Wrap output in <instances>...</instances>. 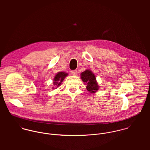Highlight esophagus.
Wrapping results in <instances>:
<instances>
[{"mask_svg": "<svg viewBox=\"0 0 150 150\" xmlns=\"http://www.w3.org/2000/svg\"><path fill=\"white\" fill-rule=\"evenodd\" d=\"M71 73L73 74V75H76L77 74V71L76 70H72L71 71Z\"/></svg>", "mask_w": 150, "mask_h": 150, "instance_id": "34e87169", "label": "esophagus"}]
</instances>
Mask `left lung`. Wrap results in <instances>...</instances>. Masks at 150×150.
Here are the masks:
<instances>
[{
	"label": "left lung",
	"mask_w": 150,
	"mask_h": 150,
	"mask_svg": "<svg viewBox=\"0 0 150 150\" xmlns=\"http://www.w3.org/2000/svg\"><path fill=\"white\" fill-rule=\"evenodd\" d=\"M81 78L86 85V89L91 93H95L99 89L96 77L93 73L89 70L81 73Z\"/></svg>",
	"instance_id": "1"
}]
</instances>
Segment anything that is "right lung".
Here are the masks:
<instances>
[{"label": "right lung", "mask_w": 150, "mask_h": 150, "mask_svg": "<svg viewBox=\"0 0 150 150\" xmlns=\"http://www.w3.org/2000/svg\"><path fill=\"white\" fill-rule=\"evenodd\" d=\"M67 73H65L64 72H59L54 77V84L55 86H57L61 85V83L63 81V80L64 79V77L67 76Z\"/></svg>", "instance_id": "right-lung-1"}]
</instances>
